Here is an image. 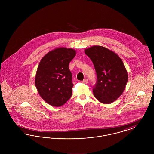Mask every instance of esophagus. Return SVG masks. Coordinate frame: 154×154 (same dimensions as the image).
<instances>
[{
	"label": "esophagus",
	"instance_id": "esophagus-1",
	"mask_svg": "<svg viewBox=\"0 0 154 154\" xmlns=\"http://www.w3.org/2000/svg\"><path fill=\"white\" fill-rule=\"evenodd\" d=\"M82 82L84 84H87L88 82V80L87 79H85L84 80L82 81Z\"/></svg>",
	"mask_w": 154,
	"mask_h": 154
}]
</instances>
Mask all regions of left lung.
Here are the masks:
<instances>
[{"instance_id": "8db88e82", "label": "left lung", "mask_w": 154, "mask_h": 154, "mask_svg": "<svg viewBox=\"0 0 154 154\" xmlns=\"http://www.w3.org/2000/svg\"><path fill=\"white\" fill-rule=\"evenodd\" d=\"M85 54L92 61L97 74L94 95L104 104L114 102L122 94L128 80L122 60L114 52L99 45L85 49Z\"/></svg>"}]
</instances>
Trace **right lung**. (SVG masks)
Wrapping results in <instances>:
<instances>
[{
	"label": "right lung",
	"instance_id": "add662e5",
	"mask_svg": "<svg viewBox=\"0 0 154 154\" xmlns=\"http://www.w3.org/2000/svg\"><path fill=\"white\" fill-rule=\"evenodd\" d=\"M75 50L57 48L45 55L37 67L35 84L45 102L55 107L63 105L72 95V74L69 64Z\"/></svg>",
	"mask_w": 154,
	"mask_h": 154
}]
</instances>
